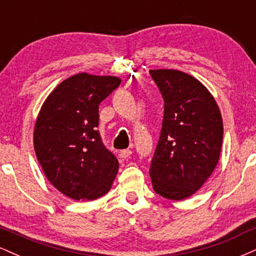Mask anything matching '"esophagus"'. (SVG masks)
I'll list each match as a JSON object with an SVG mask.
<instances>
[{
  "label": "esophagus",
  "mask_w": 256,
  "mask_h": 256,
  "mask_svg": "<svg viewBox=\"0 0 256 256\" xmlns=\"http://www.w3.org/2000/svg\"><path fill=\"white\" fill-rule=\"evenodd\" d=\"M131 154H132L131 149H124V150L120 152V156L124 158H130V155H131Z\"/></svg>",
  "instance_id": "obj_1"
}]
</instances>
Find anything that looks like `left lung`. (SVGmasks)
Returning <instances> with one entry per match:
<instances>
[{"mask_svg":"<svg viewBox=\"0 0 256 256\" xmlns=\"http://www.w3.org/2000/svg\"><path fill=\"white\" fill-rule=\"evenodd\" d=\"M149 72L165 102L149 173L155 192L179 201L198 192L218 164L224 131L222 114L212 94L188 73Z\"/></svg>","mask_w":256,"mask_h":256,"instance_id":"left-lung-1","label":"left lung"}]
</instances>
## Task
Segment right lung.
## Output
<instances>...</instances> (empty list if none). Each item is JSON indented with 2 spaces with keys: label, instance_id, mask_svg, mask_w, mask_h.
Here are the masks:
<instances>
[{
  "label": "right lung",
  "instance_id": "1",
  "mask_svg": "<svg viewBox=\"0 0 256 256\" xmlns=\"http://www.w3.org/2000/svg\"><path fill=\"white\" fill-rule=\"evenodd\" d=\"M122 80L79 73L52 91L34 132L36 156L48 180L73 200H96L110 192L119 162L102 142L98 104Z\"/></svg>",
  "mask_w": 256,
  "mask_h": 256
}]
</instances>
